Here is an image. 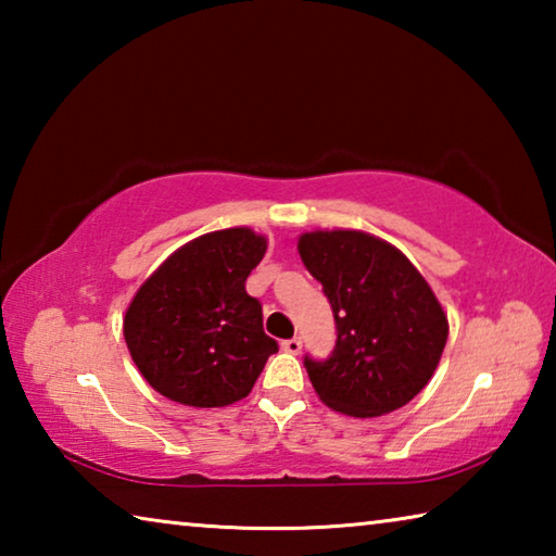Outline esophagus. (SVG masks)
<instances>
[{"label": "esophagus", "mask_w": 556, "mask_h": 556, "mask_svg": "<svg viewBox=\"0 0 556 556\" xmlns=\"http://www.w3.org/2000/svg\"><path fill=\"white\" fill-rule=\"evenodd\" d=\"M301 345H304L301 343V338L294 336V338H287V341H281V351L296 355V353H301Z\"/></svg>", "instance_id": "34e87169"}]
</instances>
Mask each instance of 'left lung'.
Returning <instances> with one entry per match:
<instances>
[{"label":"left lung","mask_w":556,"mask_h":556,"mask_svg":"<svg viewBox=\"0 0 556 556\" xmlns=\"http://www.w3.org/2000/svg\"><path fill=\"white\" fill-rule=\"evenodd\" d=\"M299 255L336 321L331 355H304L318 397L351 417H380L417 397L448 336L425 277L392 244L357 230L301 235Z\"/></svg>","instance_id":"left-lung-1"}]
</instances>
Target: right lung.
Here are the masks:
<instances>
[{
    "label": "right lung",
    "instance_id": "add662e5",
    "mask_svg": "<svg viewBox=\"0 0 556 556\" xmlns=\"http://www.w3.org/2000/svg\"><path fill=\"white\" fill-rule=\"evenodd\" d=\"M267 240L248 228L208 232L176 250L131 299L125 341L164 397L225 407L248 397L279 351L262 328V304L244 291Z\"/></svg>",
    "mask_w": 556,
    "mask_h": 556
}]
</instances>
